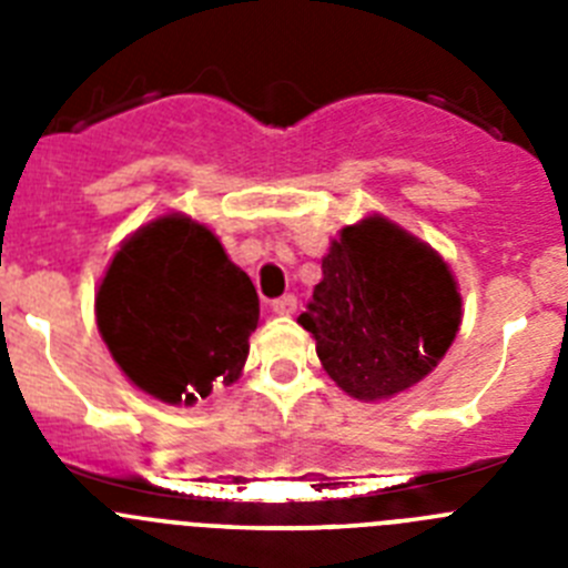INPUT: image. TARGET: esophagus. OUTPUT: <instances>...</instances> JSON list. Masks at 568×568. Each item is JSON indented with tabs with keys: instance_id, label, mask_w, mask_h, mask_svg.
I'll use <instances>...</instances> for the list:
<instances>
[{
	"instance_id": "obj_1",
	"label": "esophagus",
	"mask_w": 568,
	"mask_h": 568,
	"mask_svg": "<svg viewBox=\"0 0 568 568\" xmlns=\"http://www.w3.org/2000/svg\"><path fill=\"white\" fill-rule=\"evenodd\" d=\"M295 310H298V298L295 295H281V298L273 301L275 315H293Z\"/></svg>"
}]
</instances>
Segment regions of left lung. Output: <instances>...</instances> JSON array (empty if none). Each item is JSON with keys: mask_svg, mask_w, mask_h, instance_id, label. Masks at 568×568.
Returning a JSON list of instances; mask_svg holds the SVG:
<instances>
[{"mask_svg": "<svg viewBox=\"0 0 568 568\" xmlns=\"http://www.w3.org/2000/svg\"><path fill=\"white\" fill-rule=\"evenodd\" d=\"M321 273L298 324L353 398L404 393L433 373L458 335L460 293L446 261L381 215L341 230Z\"/></svg>", "mask_w": 568, "mask_h": 568, "instance_id": "obj_1", "label": "left lung"}]
</instances>
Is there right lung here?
Returning a JSON list of instances; mask_svg holds the SVG:
<instances>
[{
    "mask_svg": "<svg viewBox=\"0 0 568 568\" xmlns=\"http://www.w3.org/2000/svg\"><path fill=\"white\" fill-rule=\"evenodd\" d=\"M97 324L139 389L193 406L244 369L258 295L222 241L173 213L135 230L113 255L97 293Z\"/></svg>",
    "mask_w": 568,
    "mask_h": 568,
    "instance_id": "1",
    "label": "right lung"
}]
</instances>
